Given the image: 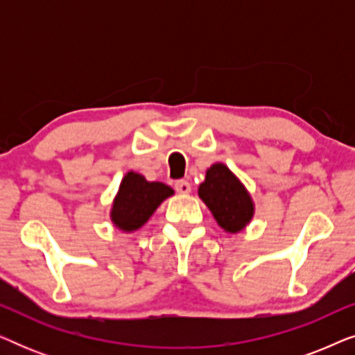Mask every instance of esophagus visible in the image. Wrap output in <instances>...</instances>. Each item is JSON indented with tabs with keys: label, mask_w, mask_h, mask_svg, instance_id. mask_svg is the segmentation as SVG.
<instances>
[{
	"label": "esophagus",
	"mask_w": 355,
	"mask_h": 355,
	"mask_svg": "<svg viewBox=\"0 0 355 355\" xmlns=\"http://www.w3.org/2000/svg\"><path fill=\"white\" fill-rule=\"evenodd\" d=\"M174 189H176L178 193L186 196V193L191 192V184H189L187 181H176V184H174Z\"/></svg>",
	"instance_id": "obj_1"
}]
</instances>
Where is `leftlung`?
Wrapping results in <instances>:
<instances>
[{
    "instance_id": "left-lung-1",
    "label": "left lung",
    "mask_w": 355,
    "mask_h": 355,
    "mask_svg": "<svg viewBox=\"0 0 355 355\" xmlns=\"http://www.w3.org/2000/svg\"><path fill=\"white\" fill-rule=\"evenodd\" d=\"M198 197L205 202L223 230L239 232L254 216V203L230 168L216 163L207 171L205 182L198 187Z\"/></svg>"
}]
</instances>
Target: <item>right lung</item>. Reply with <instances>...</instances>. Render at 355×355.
Masks as SVG:
<instances>
[{
    "label": "right lung",
    "instance_id": "right-lung-1",
    "mask_svg": "<svg viewBox=\"0 0 355 355\" xmlns=\"http://www.w3.org/2000/svg\"><path fill=\"white\" fill-rule=\"evenodd\" d=\"M173 189L163 182H148L137 173H128L114 198L111 220L119 230L135 231L145 225L164 198L173 196Z\"/></svg>",
    "mask_w": 355,
    "mask_h": 355
}]
</instances>
